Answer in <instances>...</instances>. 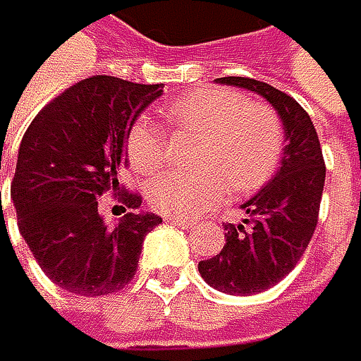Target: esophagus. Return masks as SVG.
<instances>
[{
    "mask_svg": "<svg viewBox=\"0 0 361 361\" xmlns=\"http://www.w3.org/2000/svg\"><path fill=\"white\" fill-rule=\"evenodd\" d=\"M166 223H173V225L182 227V229H192V227L197 225V221H195V219H182V216H169V219H166Z\"/></svg>",
    "mask_w": 361,
    "mask_h": 361,
    "instance_id": "esophagus-1",
    "label": "esophagus"
}]
</instances>
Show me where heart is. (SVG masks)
I'll return each mask as SVG.
<instances>
[{
	"instance_id": "heart-1",
	"label": "heart",
	"mask_w": 361,
	"mask_h": 361,
	"mask_svg": "<svg viewBox=\"0 0 361 361\" xmlns=\"http://www.w3.org/2000/svg\"><path fill=\"white\" fill-rule=\"evenodd\" d=\"M164 116L175 130L197 134L199 142L195 171H166L147 184L149 205L162 214H197L223 199L225 184L233 192H251L277 171L283 128L267 104L247 102L233 90L201 88L175 102ZM126 151L134 171H156L164 160L162 132L149 118H138Z\"/></svg>"
}]
</instances>
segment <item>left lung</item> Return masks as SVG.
<instances>
[{"label": "left lung", "instance_id": "1", "mask_svg": "<svg viewBox=\"0 0 361 361\" xmlns=\"http://www.w3.org/2000/svg\"><path fill=\"white\" fill-rule=\"evenodd\" d=\"M219 84L251 90L275 108L283 128V156L271 182L240 207L247 219L225 225V247L199 262L207 286L227 295H257L281 281L307 249L321 207L325 162L310 114L286 92L249 78H219Z\"/></svg>", "mask_w": 361, "mask_h": 361}]
</instances>
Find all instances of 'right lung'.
Here are the masks:
<instances>
[{"label": "right lung", "instance_id": "1", "mask_svg": "<svg viewBox=\"0 0 361 361\" xmlns=\"http://www.w3.org/2000/svg\"><path fill=\"white\" fill-rule=\"evenodd\" d=\"M160 94V84L94 75L47 104L21 140L10 188L19 231L38 267L66 293L102 297L126 288L145 235L162 223L140 210L108 225L97 203L121 190L116 171L128 164V132ZM121 201L138 210L142 199L123 192Z\"/></svg>", "mask_w": 361, "mask_h": 361}]
</instances>
